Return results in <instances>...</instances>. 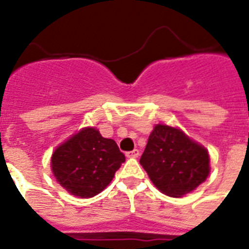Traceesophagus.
<instances>
[{
    "label": "esophagus",
    "mask_w": 249,
    "mask_h": 249,
    "mask_svg": "<svg viewBox=\"0 0 249 249\" xmlns=\"http://www.w3.org/2000/svg\"><path fill=\"white\" fill-rule=\"evenodd\" d=\"M138 156H140V151H138V150H133V151H129V152H126V158H138Z\"/></svg>",
    "instance_id": "1"
}]
</instances>
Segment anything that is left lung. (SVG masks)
Returning <instances> with one entry per match:
<instances>
[{
	"label": "left lung",
	"instance_id": "1",
	"mask_svg": "<svg viewBox=\"0 0 249 249\" xmlns=\"http://www.w3.org/2000/svg\"><path fill=\"white\" fill-rule=\"evenodd\" d=\"M152 183L168 196L181 197L207 179L209 155L201 144L173 126L158 124L140 160Z\"/></svg>",
	"mask_w": 249,
	"mask_h": 249
}]
</instances>
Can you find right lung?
Here are the masks:
<instances>
[{
	"label": "right lung",
	"instance_id": "right-lung-1",
	"mask_svg": "<svg viewBox=\"0 0 249 249\" xmlns=\"http://www.w3.org/2000/svg\"><path fill=\"white\" fill-rule=\"evenodd\" d=\"M124 161L115 141L103 138L95 128H84L55 148L52 170L68 193L91 197L109 185Z\"/></svg>",
	"mask_w": 249,
	"mask_h": 249
}]
</instances>
